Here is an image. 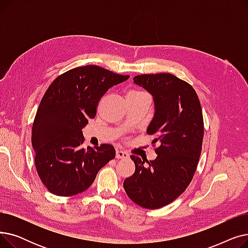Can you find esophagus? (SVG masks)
<instances>
[{
    "label": "esophagus",
    "instance_id": "obj_1",
    "mask_svg": "<svg viewBox=\"0 0 248 248\" xmlns=\"http://www.w3.org/2000/svg\"><path fill=\"white\" fill-rule=\"evenodd\" d=\"M115 158L116 159H127L128 158V154L124 152V151H121V150H116V152H115Z\"/></svg>",
    "mask_w": 248,
    "mask_h": 248
}]
</instances>
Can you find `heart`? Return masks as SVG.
Returning <instances> with one entry per match:
<instances>
[{"instance_id": "obj_1", "label": "heart", "mask_w": 248, "mask_h": 248, "mask_svg": "<svg viewBox=\"0 0 248 248\" xmlns=\"http://www.w3.org/2000/svg\"><path fill=\"white\" fill-rule=\"evenodd\" d=\"M138 93H140V91H132V93H129L128 94H138Z\"/></svg>"}]
</instances>
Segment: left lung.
<instances>
[{"label":"left lung","mask_w":248,"mask_h":248,"mask_svg":"<svg viewBox=\"0 0 248 248\" xmlns=\"http://www.w3.org/2000/svg\"><path fill=\"white\" fill-rule=\"evenodd\" d=\"M134 83L153 96L155 112L147 133L160 146L153 161L132 155L136 171L124 188L139 206L158 209L178 198L196 171L204 134L201 104L194 88L170 73L138 75Z\"/></svg>","instance_id":"8db88e82"}]
</instances>
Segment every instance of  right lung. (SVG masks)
Listing matches in <instances>:
<instances>
[{"mask_svg": "<svg viewBox=\"0 0 248 248\" xmlns=\"http://www.w3.org/2000/svg\"><path fill=\"white\" fill-rule=\"evenodd\" d=\"M128 77L86 65L65 72L50 84L32 127L36 170L49 192L68 197L85 191L115 157L111 145L82 149V128L95 116L101 96Z\"/></svg>", "mask_w": 248, "mask_h": 248, "instance_id": "add662e5", "label": "right lung"}]
</instances>
